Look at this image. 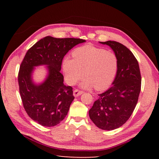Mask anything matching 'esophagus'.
Masks as SVG:
<instances>
[{"mask_svg": "<svg viewBox=\"0 0 159 159\" xmlns=\"http://www.w3.org/2000/svg\"><path fill=\"white\" fill-rule=\"evenodd\" d=\"M83 93V91H82V90H79L78 89H76V90H74V96L76 97V98L78 96L80 95Z\"/></svg>", "mask_w": 159, "mask_h": 159, "instance_id": "34e87169", "label": "esophagus"}]
</instances>
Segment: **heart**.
Here are the masks:
<instances>
[{
  "instance_id": "obj_1",
  "label": "heart",
  "mask_w": 159,
  "mask_h": 159,
  "mask_svg": "<svg viewBox=\"0 0 159 159\" xmlns=\"http://www.w3.org/2000/svg\"><path fill=\"white\" fill-rule=\"evenodd\" d=\"M74 59L66 57L63 71L66 82L74 85L85 74L81 87L104 90L112 84L117 74L118 60L116 55L102 48L87 45L77 48L72 53Z\"/></svg>"
}]
</instances>
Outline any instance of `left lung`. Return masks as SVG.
Listing matches in <instances>:
<instances>
[{"label": "left lung", "mask_w": 159, "mask_h": 159, "mask_svg": "<svg viewBox=\"0 0 159 159\" xmlns=\"http://www.w3.org/2000/svg\"><path fill=\"white\" fill-rule=\"evenodd\" d=\"M111 48L118 60V68L112 86L99 94L89 110L97 127L111 130L120 127L133 114L141 90L139 64L131 51L116 41L100 42Z\"/></svg>", "instance_id": "1"}]
</instances>
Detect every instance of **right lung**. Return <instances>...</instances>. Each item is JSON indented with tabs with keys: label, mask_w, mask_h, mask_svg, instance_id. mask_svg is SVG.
<instances>
[{
	"label": "right lung",
	"mask_w": 159,
	"mask_h": 159,
	"mask_svg": "<svg viewBox=\"0 0 159 159\" xmlns=\"http://www.w3.org/2000/svg\"><path fill=\"white\" fill-rule=\"evenodd\" d=\"M85 41L74 38L46 36L26 52L18 74L20 93L26 112L39 124L52 127L66 117L74 97L72 87L63 83L61 62L69 50ZM40 65H47L48 75L43 83L36 85L31 75L34 66Z\"/></svg>",
	"instance_id": "right-lung-1"
}]
</instances>
